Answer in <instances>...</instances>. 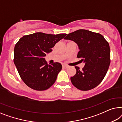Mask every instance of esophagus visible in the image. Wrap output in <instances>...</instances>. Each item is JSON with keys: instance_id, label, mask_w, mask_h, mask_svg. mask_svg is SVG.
<instances>
[{"instance_id": "obj_1", "label": "esophagus", "mask_w": 122, "mask_h": 122, "mask_svg": "<svg viewBox=\"0 0 122 122\" xmlns=\"http://www.w3.org/2000/svg\"><path fill=\"white\" fill-rule=\"evenodd\" d=\"M62 67L63 68H67L68 67V66H67V65H62Z\"/></svg>"}]
</instances>
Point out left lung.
I'll return each instance as SVG.
<instances>
[{
  "label": "left lung",
  "mask_w": 122,
  "mask_h": 122,
  "mask_svg": "<svg viewBox=\"0 0 122 122\" xmlns=\"http://www.w3.org/2000/svg\"><path fill=\"white\" fill-rule=\"evenodd\" d=\"M64 39L76 42L80 50L77 56L85 63L82 70L75 67L76 73L71 77L72 83L82 91L95 88L105 77L110 65L108 42L101 34L84 29L67 34Z\"/></svg>",
  "instance_id": "left-lung-1"
}]
</instances>
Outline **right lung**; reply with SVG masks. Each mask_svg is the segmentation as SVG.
<instances>
[{"label":"right lung","instance_id":"obj_1","mask_svg":"<svg viewBox=\"0 0 122 122\" xmlns=\"http://www.w3.org/2000/svg\"><path fill=\"white\" fill-rule=\"evenodd\" d=\"M66 35L36 32L24 36L15 45L14 62L27 86L35 90L44 91L55 83L62 65L59 62L48 65L44 57Z\"/></svg>","mask_w":122,"mask_h":122}]
</instances>
